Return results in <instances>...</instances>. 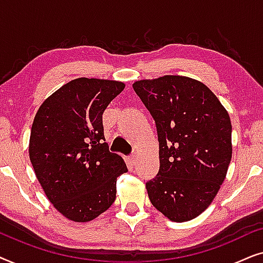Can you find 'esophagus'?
<instances>
[{
  "instance_id": "esophagus-1",
  "label": "esophagus",
  "mask_w": 263,
  "mask_h": 263,
  "mask_svg": "<svg viewBox=\"0 0 263 263\" xmlns=\"http://www.w3.org/2000/svg\"><path fill=\"white\" fill-rule=\"evenodd\" d=\"M136 159H138V156H136L135 153H134V154H132V156L129 157V160H130V163H132L133 165H135V163H136Z\"/></svg>"
}]
</instances>
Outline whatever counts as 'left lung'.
Returning <instances> with one entry per match:
<instances>
[{
	"label": "left lung",
	"mask_w": 263,
	"mask_h": 263,
	"mask_svg": "<svg viewBox=\"0 0 263 263\" xmlns=\"http://www.w3.org/2000/svg\"><path fill=\"white\" fill-rule=\"evenodd\" d=\"M133 88L156 121L159 171L146 183L151 202L172 221L200 215L212 203L232 157L231 121L217 96L181 75L139 80Z\"/></svg>",
	"instance_id": "left-lung-1"
}]
</instances>
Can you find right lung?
Instances as JSON below:
<instances>
[{
	"instance_id": "obj_1",
	"label": "right lung",
	"mask_w": 263,
	"mask_h": 263,
	"mask_svg": "<svg viewBox=\"0 0 263 263\" xmlns=\"http://www.w3.org/2000/svg\"><path fill=\"white\" fill-rule=\"evenodd\" d=\"M121 81L74 79L35 114L28 153L46 197L63 217L87 222L116 199L117 177L128 171L105 142L103 112L123 91Z\"/></svg>"
}]
</instances>
